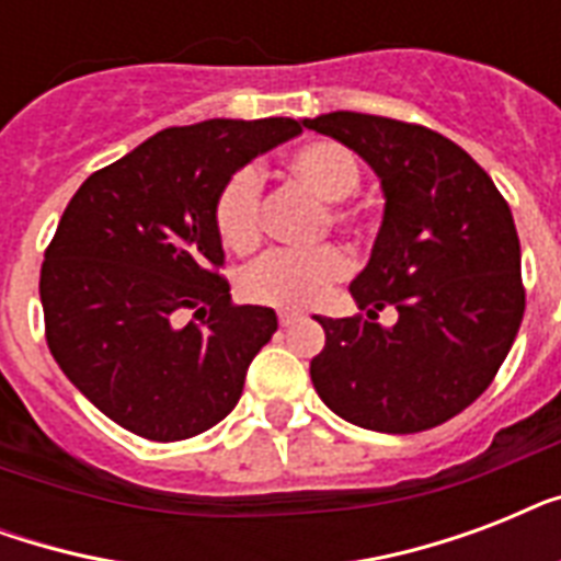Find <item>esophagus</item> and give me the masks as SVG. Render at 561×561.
<instances>
[{"mask_svg": "<svg viewBox=\"0 0 561 561\" xmlns=\"http://www.w3.org/2000/svg\"><path fill=\"white\" fill-rule=\"evenodd\" d=\"M302 320V314H297V311H279V325L282 329H288V325L299 323Z\"/></svg>", "mask_w": 561, "mask_h": 561, "instance_id": "34e87169", "label": "esophagus"}]
</instances>
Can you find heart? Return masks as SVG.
I'll return each mask as SVG.
<instances>
[{
  "mask_svg": "<svg viewBox=\"0 0 561 561\" xmlns=\"http://www.w3.org/2000/svg\"><path fill=\"white\" fill-rule=\"evenodd\" d=\"M285 171L325 203H341L358 192L360 165L355 153L337 142H308L288 153ZM329 224L360 236L358 209H329ZM215 229L229 253L247 255L262 244V180L253 169H238L215 197ZM350 273V259L337 247H317L306 253L276 250L250 264L241 276V294L250 302L285 311L317 306L334 282Z\"/></svg>",
  "mask_w": 561,
  "mask_h": 561,
  "instance_id": "1",
  "label": "heart"
}]
</instances>
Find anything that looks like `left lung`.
Masks as SVG:
<instances>
[{"instance_id": "obj_1", "label": "left lung", "mask_w": 561, "mask_h": 561, "mask_svg": "<svg viewBox=\"0 0 561 561\" xmlns=\"http://www.w3.org/2000/svg\"><path fill=\"white\" fill-rule=\"evenodd\" d=\"M364 157L383 220L350 290L367 317H317L311 381L325 408L381 434H419L466 410L504 364L524 317L522 244L492 178L436 130L367 113L306 118ZM396 307L390 330L377 311Z\"/></svg>"}]
</instances>
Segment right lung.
I'll use <instances>...</instances> for the list:
<instances>
[{"label":"right lung","instance_id":"obj_1","mask_svg":"<svg viewBox=\"0 0 561 561\" xmlns=\"http://www.w3.org/2000/svg\"><path fill=\"white\" fill-rule=\"evenodd\" d=\"M297 134L294 118L165 127L90 174L66 206L39 271L46 343L66 378L130 434L188 439L241 399L276 314L229 297L215 197Z\"/></svg>","mask_w":561,"mask_h":561}]
</instances>
